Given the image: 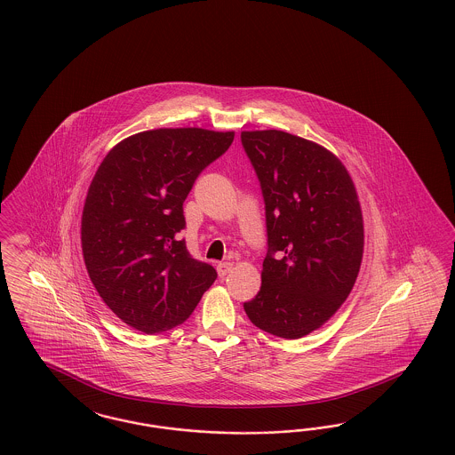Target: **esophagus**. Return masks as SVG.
Listing matches in <instances>:
<instances>
[{"label": "esophagus", "mask_w": 455, "mask_h": 455, "mask_svg": "<svg viewBox=\"0 0 455 455\" xmlns=\"http://www.w3.org/2000/svg\"><path fill=\"white\" fill-rule=\"evenodd\" d=\"M219 275L220 277H225V275H228L230 272H232V268H234V264L232 262H220L219 267Z\"/></svg>", "instance_id": "34e87169"}]
</instances>
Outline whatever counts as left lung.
Masks as SVG:
<instances>
[{"mask_svg":"<svg viewBox=\"0 0 455 455\" xmlns=\"http://www.w3.org/2000/svg\"><path fill=\"white\" fill-rule=\"evenodd\" d=\"M266 202L262 285L243 309L259 330L298 339L321 328L356 283L364 230L345 164L294 134L243 131Z\"/></svg>","mask_w":455,"mask_h":455,"instance_id":"left-lung-1","label":"left lung"}]
</instances>
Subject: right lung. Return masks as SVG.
<instances>
[{"mask_svg":"<svg viewBox=\"0 0 455 455\" xmlns=\"http://www.w3.org/2000/svg\"><path fill=\"white\" fill-rule=\"evenodd\" d=\"M235 132L164 127L116 144L87 191L82 253L110 311L146 334L185 323L215 283L217 270L195 260L180 232L195 180L221 156Z\"/></svg>","mask_w":455,"mask_h":455,"instance_id":"obj_1","label":"right lung"}]
</instances>
